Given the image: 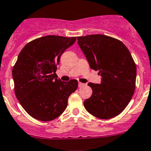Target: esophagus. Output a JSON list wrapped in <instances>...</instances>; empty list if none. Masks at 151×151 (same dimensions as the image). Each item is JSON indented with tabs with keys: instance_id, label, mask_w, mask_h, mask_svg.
I'll list each match as a JSON object with an SVG mask.
<instances>
[{
	"instance_id": "esophagus-1",
	"label": "esophagus",
	"mask_w": 151,
	"mask_h": 151,
	"mask_svg": "<svg viewBox=\"0 0 151 151\" xmlns=\"http://www.w3.org/2000/svg\"><path fill=\"white\" fill-rule=\"evenodd\" d=\"M78 86H79V87L80 88V87H83V86H86V84H85V83H80V82H79Z\"/></svg>"
}]
</instances>
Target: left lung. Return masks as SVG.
I'll return each instance as SVG.
<instances>
[{
    "label": "left lung",
    "mask_w": 151,
    "mask_h": 151,
    "mask_svg": "<svg viewBox=\"0 0 151 151\" xmlns=\"http://www.w3.org/2000/svg\"><path fill=\"white\" fill-rule=\"evenodd\" d=\"M77 42L91 68L102 77L100 84H88L93 92L84 101L85 108L99 119L118 116L136 88L137 67L129 50L120 40L103 35L77 37Z\"/></svg>",
    "instance_id": "left-lung-1"
}]
</instances>
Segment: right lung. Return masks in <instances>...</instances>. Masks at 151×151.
I'll return each instance as SVG.
<instances>
[{
  "instance_id": "add662e5",
  "label": "right lung",
  "mask_w": 151,
  "mask_h": 151,
  "mask_svg": "<svg viewBox=\"0 0 151 151\" xmlns=\"http://www.w3.org/2000/svg\"><path fill=\"white\" fill-rule=\"evenodd\" d=\"M76 37L48 35L28 43L12 68L14 93L25 111L36 119L53 120L66 108L78 82L58 79L57 65L62 54L72 46Z\"/></svg>"
}]
</instances>
